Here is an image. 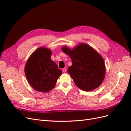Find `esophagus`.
Returning a JSON list of instances; mask_svg holds the SVG:
<instances>
[{
	"instance_id": "esophagus-1",
	"label": "esophagus",
	"mask_w": 131,
	"mask_h": 131,
	"mask_svg": "<svg viewBox=\"0 0 131 131\" xmlns=\"http://www.w3.org/2000/svg\"><path fill=\"white\" fill-rule=\"evenodd\" d=\"M67 68H66V67H65V68H63V69H62V71H63V73H66V72H67Z\"/></svg>"
}]
</instances>
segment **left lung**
<instances>
[{
  "instance_id": "left-lung-1",
  "label": "left lung",
  "mask_w": 131,
  "mask_h": 131,
  "mask_svg": "<svg viewBox=\"0 0 131 131\" xmlns=\"http://www.w3.org/2000/svg\"><path fill=\"white\" fill-rule=\"evenodd\" d=\"M62 50L72 59L73 64L68 72L79 89L90 91L102 84L105 66L103 58L96 50L87 43H80L72 49L63 46Z\"/></svg>"
}]
</instances>
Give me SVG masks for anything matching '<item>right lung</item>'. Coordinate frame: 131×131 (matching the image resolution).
Returning a JSON list of instances; mask_svg holds the SVG:
<instances>
[{
	"instance_id": "obj_1",
	"label": "right lung",
	"mask_w": 131,
	"mask_h": 131,
	"mask_svg": "<svg viewBox=\"0 0 131 131\" xmlns=\"http://www.w3.org/2000/svg\"><path fill=\"white\" fill-rule=\"evenodd\" d=\"M52 51L45 47L35 50L28 59L25 73L29 84L37 91L47 92L53 89L62 74L51 58Z\"/></svg>"
}]
</instances>
